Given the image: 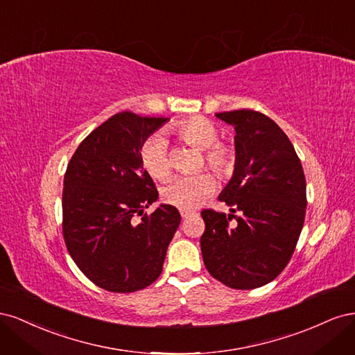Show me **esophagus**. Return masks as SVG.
Instances as JSON below:
<instances>
[{"label": "esophagus", "instance_id": "1", "mask_svg": "<svg viewBox=\"0 0 355 355\" xmlns=\"http://www.w3.org/2000/svg\"><path fill=\"white\" fill-rule=\"evenodd\" d=\"M192 214L194 213H191V211H187V210H180V216H182V219H188V218H191Z\"/></svg>", "mask_w": 355, "mask_h": 355}]
</instances>
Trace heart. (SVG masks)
<instances>
[{
    "instance_id": "heart-1",
    "label": "heart",
    "mask_w": 355,
    "mask_h": 355,
    "mask_svg": "<svg viewBox=\"0 0 355 355\" xmlns=\"http://www.w3.org/2000/svg\"><path fill=\"white\" fill-rule=\"evenodd\" d=\"M176 132L182 141L204 151L207 166L219 175H228L234 167L235 154L230 145L218 142L219 130L207 118L197 116L180 124ZM145 170L157 180H164L171 173L168 142L164 135H155L144 144L141 151ZM214 189L209 173L182 176L171 180L163 189V200L180 210H192Z\"/></svg>"
}]
</instances>
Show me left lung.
Returning <instances> with one entry per match:
<instances>
[{"label":"left lung","instance_id":"8db88e82","mask_svg":"<svg viewBox=\"0 0 355 355\" xmlns=\"http://www.w3.org/2000/svg\"><path fill=\"white\" fill-rule=\"evenodd\" d=\"M216 116L235 130L234 175L219 196L231 214L201 211L202 261L225 286L250 290L272 282L292 257L305 220L306 182L292 142L270 116L253 110Z\"/></svg>","mask_w":355,"mask_h":355}]
</instances>
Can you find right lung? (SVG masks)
<instances>
[{"label": "right lung", "mask_w": 355, "mask_h": 355, "mask_svg": "<svg viewBox=\"0 0 355 355\" xmlns=\"http://www.w3.org/2000/svg\"><path fill=\"white\" fill-rule=\"evenodd\" d=\"M167 120L118 112L84 139L68 164L63 239L81 272L108 292L130 293L153 284L180 223L170 204L145 213L158 191L141 149Z\"/></svg>", "instance_id": "obj_1"}]
</instances>
